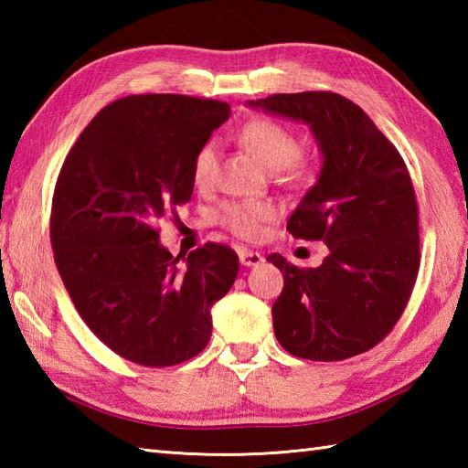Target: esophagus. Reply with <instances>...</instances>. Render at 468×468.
<instances>
[{
  "label": "esophagus",
  "mask_w": 468,
  "mask_h": 468,
  "mask_svg": "<svg viewBox=\"0 0 468 468\" xmlns=\"http://www.w3.org/2000/svg\"><path fill=\"white\" fill-rule=\"evenodd\" d=\"M239 261H241V265H245V267H255V265L263 263V257H261V253H257V251L241 250V251H239Z\"/></svg>",
  "instance_id": "34e87169"
}]
</instances>
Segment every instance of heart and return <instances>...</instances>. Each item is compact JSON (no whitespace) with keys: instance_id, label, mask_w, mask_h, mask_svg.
Masks as SVG:
<instances>
[{"instance_id":"b5f03b06","label":"heart","mask_w":468,"mask_h":468,"mask_svg":"<svg viewBox=\"0 0 468 468\" xmlns=\"http://www.w3.org/2000/svg\"><path fill=\"white\" fill-rule=\"evenodd\" d=\"M241 143L270 168V171H295L300 166L302 144L290 128L270 121V118H255L239 133ZM218 144L207 141L198 148L193 158L191 176L197 188L213 186L217 176ZM277 217V207L271 201H229L218 207L217 221L229 233L239 239H260L265 225Z\"/></svg>"}]
</instances>
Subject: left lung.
Returning a JSON list of instances; mask_svg holds the SVG:
<instances>
[{
	"label": "left lung",
	"instance_id": "obj_1",
	"mask_svg": "<svg viewBox=\"0 0 468 468\" xmlns=\"http://www.w3.org/2000/svg\"><path fill=\"white\" fill-rule=\"evenodd\" d=\"M250 106L305 122L324 156L287 231L324 241L330 253L310 270L280 253L267 257L283 273L271 307L277 342L314 362L367 352L400 320L419 275V205L409 168L370 116L340 94H273Z\"/></svg>",
	"mask_w": 468,
	"mask_h": 468
}]
</instances>
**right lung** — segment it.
I'll use <instances>...</instances> for the list:
<instances>
[{"mask_svg":"<svg viewBox=\"0 0 468 468\" xmlns=\"http://www.w3.org/2000/svg\"><path fill=\"white\" fill-rule=\"evenodd\" d=\"M231 106L181 94L126 96L78 136L58 175L49 217L54 261L98 340L134 364L191 360L211 340V307L239 257L207 243L173 257L156 221L193 195V158Z\"/></svg>","mask_w":468,"mask_h":468,"instance_id":"add662e5","label":"right lung"}]
</instances>
